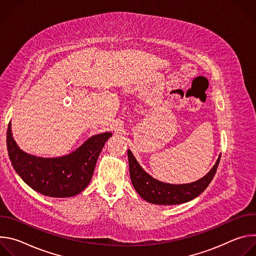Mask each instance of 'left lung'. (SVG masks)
<instances>
[{"instance_id":"left-lung-1","label":"left lung","mask_w":256,"mask_h":256,"mask_svg":"<svg viewBox=\"0 0 256 256\" xmlns=\"http://www.w3.org/2000/svg\"><path fill=\"white\" fill-rule=\"evenodd\" d=\"M128 157L132 184L140 196L151 204L164 206L184 204L198 196L210 184L221 159L220 155L210 171L200 180L176 186L164 184L144 172L130 150Z\"/></svg>"}]
</instances>
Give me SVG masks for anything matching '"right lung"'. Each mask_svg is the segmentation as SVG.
<instances>
[{"instance_id":"1","label":"right lung","mask_w":256,"mask_h":256,"mask_svg":"<svg viewBox=\"0 0 256 256\" xmlns=\"http://www.w3.org/2000/svg\"><path fill=\"white\" fill-rule=\"evenodd\" d=\"M112 136L110 132L96 134L66 156L40 158L19 149L9 124L7 148L14 169L27 186L50 198H68L87 188L103 146Z\"/></svg>"}]
</instances>
